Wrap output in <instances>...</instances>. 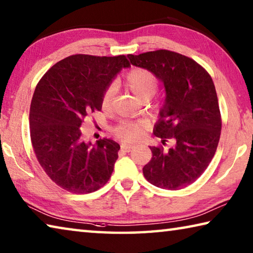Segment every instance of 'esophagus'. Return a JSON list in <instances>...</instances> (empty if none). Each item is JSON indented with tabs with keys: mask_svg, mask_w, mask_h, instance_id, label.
Here are the masks:
<instances>
[{
	"mask_svg": "<svg viewBox=\"0 0 253 253\" xmlns=\"http://www.w3.org/2000/svg\"><path fill=\"white\" fill-rule=\"evenodd\" d=\"M132 147H134V145H131V144H122L121 145L122 151H124V152H130V149Z\"/></svg>",
	"mask_w": 253,
	"mask_h": 253,
	"instance_id": "obj_1",
	"label": "esophagus"
}]
</instances>
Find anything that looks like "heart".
Masks as SVG:
<instances>
[{
    "instance_id": "b5f03b06",
    "label": "heart",
    "mask_w": 253,
    "mask_h": 253,
    "mask_svg": "<svg viewBox=\"0 0 253 253\" xmlns=\"http://www.w3.org/2000/svg\"><path fill=\"white\" fill-rule=\"evenodd\" d=\"M125 80L130 90L142 100L149 99L157 91L158 80L156 76L144 68H135L128 71L125 76ZM116 89V84L113 83L107 85L102 92L100 105L104 110L110 109ZM146 128L147 123L145 121H122L114 127V131L121 139L125 142H131V140L140 138Z\"/></svg>"
}]
</instances>
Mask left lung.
I'll list each match as a JSON object with an SVG mask.
<instances>
[{"instance_id": "1", "label": "left lung", "mask_w": 253, "mask_h": 253, "mask_svg": "<svg viewBox=\"0 0 253 253\" xmlns=\"http://www.w3.org/2000/svg\"><path fill=\"white\" fill-rule=\"evenodd\" d=\"M131 65L152 71L166 91L165 104L154 135L164 152L151 146L152 160L144 166L147 181L165 190H181L194 183L211 163L221 135V114L213 80L193 59L169 50L128 54Z\"/></svg>"}]
</instances>
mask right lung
<instances>
[{
    "label": "right lung",
    "instance_id": "add662e5",
    "mask_svg": "<svg viewBox=\"0 0 253 253\" xmlns=\"http://www.w3.org/2000/svg\"><path fill=\"white\" fill-rule=\"evenodd\" d=\"M129 66L125 55L74 54L51 67L37 84L30 107L33 151L46 175L70 193H91L109 181L121 146L108 138L85 143L80 126L101 109L106 87Z\"/></svg>",
    "mask_w": 253,
    "mask_h": 253
}]
</instances>
